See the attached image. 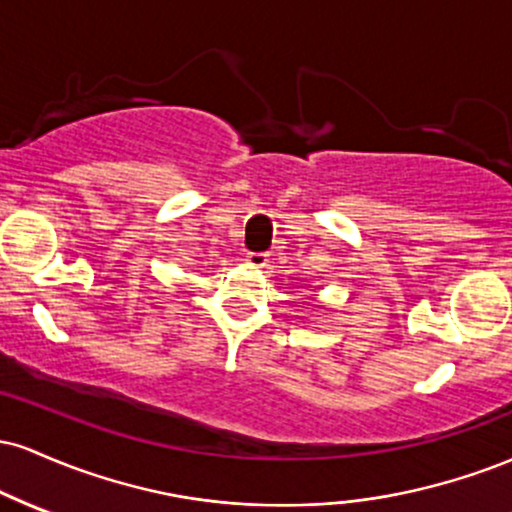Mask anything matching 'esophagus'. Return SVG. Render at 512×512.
I'll use <instances>...</instances> for the list:
<instances>
[{"label":"esophagus","mask_w":512,"mask_h":512,"mask_svg":"<svg viewBox=\"0 0 512 512\" xmlns=\"http://www.w3.org/2000/svg\"><path fill=\"white\" fill-rule=\"evenodd\" d=\"M245 262H248L250 267L262 269L267 267V255H264V252H248V255H245Z\"/></svg>","instance_id":"1"}]
</instances>
